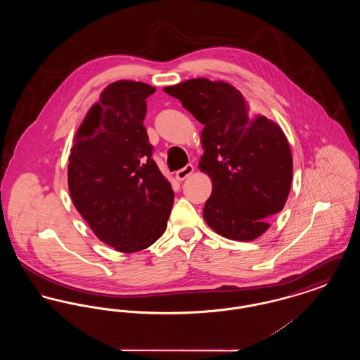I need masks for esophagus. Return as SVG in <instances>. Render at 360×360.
<instances>
[{
    "mask_svg": "<svg viewBox=\"0 0 360 360\" xmlns=\"http://www.w3.org/2000/svg\"><path fill=\"white\" fill-rule=\"evenodd\" d=\"M193 172H194L193 165H188V166H185L184 169H181V170H178V172H175V176H176L178 181H184V179L188 178V175H191Z\"/></svg>",
    "mask_w": 360,
    "mask_h": 360,
    "instance_id": "1",
    "label": "esophagus"
}]
</instances>
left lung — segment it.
<instances>
[{
	"instance_id": "8db88e82",
	"label": "left lung",
	"mask_w": 360,
	"mask_h": 360,
	"mask_svg": "<svg viewBox=\"0 0 360 360\" xmlns=\"http://www.w3.org/2000/svg\"><path fill=\"white\" fill-rule=\"evenodd\" d=\"M163 90L204 124L198 167L213 185L206 224L228 239H257L290 193L292 158L283 131L252 116L239 90L223 81L194 78Z\"/></svg>"
}]
</instances>
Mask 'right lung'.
Returning a JSON list of instances; mask_svg holds the SVG:
<instances>
[{"mask_svg":"<svg viewBox=\"0 0 360 360\" xmlns=\"http://www.w3.org/2000/svg\"><path fill=\"white\" fill-rule=\"evenodd\" d=\"M155 87L117 81L87 112L69 156L72 204L98 239L120 252L141 251L159 239L174 191L151 159L143 121Z\"/></svg>","mask_w":360,"mask_h":360,"instance_id":"add662e5","label":"right lung"}]
</instances>
